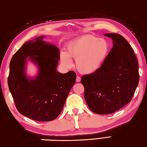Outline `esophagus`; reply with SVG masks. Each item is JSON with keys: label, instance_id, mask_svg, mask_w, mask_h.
Here are the masks:
<instances>
[{"label": "esophagus", "instance_id": "34e87169", "mask_svg": "<svg viewBox=\"0 0 147 147\" xmlns=\"http://www.w3.org/2000/svg\"><path fill=\"white\" fill-rule=\"evenodd\" d=\"M80 81H81V77H80L79 76H77V77H76V82H79Z\"/></svg>", "mask_w": 147, "mask_h": 147}]
</instances>
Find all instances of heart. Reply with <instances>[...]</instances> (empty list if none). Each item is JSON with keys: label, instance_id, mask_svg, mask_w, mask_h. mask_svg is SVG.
<instances>
[{"label": "heart", "instance_id": "obj_1", "mask_svg": "<svg viewBox=\"0 0 147 147\" xmlns=\"http://www.w3.org/2000/svg\"><path fill=\"white\" fill-rule=\"evenodd\" d=\"M109 51L107 40L93 35H84L68 44L66 52L61 56V62L63 66L70 68L72 65L71 58H74L79 72L93 74L103 65Z\"/></svg>", "mask_w": 147, "mask_h": 147}]
</instances>
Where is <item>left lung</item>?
Wrapping results in <instances>:
<instances>
[{"label":"left lung","mask_w":147,"mask_h":147,"mask_svg":"<svg viewBox=\"0 0 147 147\" xmlns=\"http://www.w3.org/2000/svg\"><path fill=\"white\" fill-rule=\"evenodd\" d=\"M113 47L95 72L81 77L84 98L91 111L108 115L125 106L133 97L139 82V66L134 50L122 36L106 34Z\"/></svg>","instance_id":"left-lung-1"}]
</instances>
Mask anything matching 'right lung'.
Masks as SVG:
<instances>
[{"mask_svg":"<svg viewBox=\"0 0 147 147\" xmlns=\"http://www.w3.org/2000/svg\"><path fill=\"white\" fill-rule=\"evenodd\" d=\"M38 37L26 42L13 55L10 61L7 84L18 112L32 120L48 121L61 112L68 95L75 84L76 74L56 71L59 50ZM38 65L37 78L29 80L24 72L26 58Z\"/></svg>","mask_w":147,"mask_h":147,"instance_id":"add662e5","label":"right lung"}]
</instances>
